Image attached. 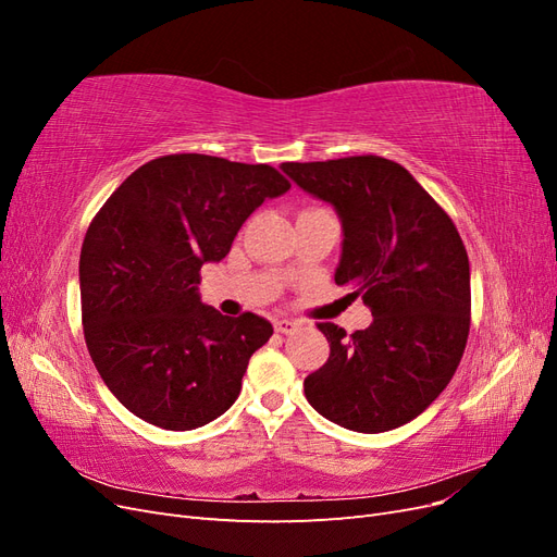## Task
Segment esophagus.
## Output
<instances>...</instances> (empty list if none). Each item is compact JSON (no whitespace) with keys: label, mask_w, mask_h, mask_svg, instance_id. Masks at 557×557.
Segmentation results:
<instances>
[{"label":"esophagus","mask_w":557,"mask_h":557,"mask_svg":"<svg viewBox=\"0 0 557 557\" xmlns=\"http://www.w3.org/2000/svg\"><path fill=\"white\" fill-rule=\"evenodd\" d=\"M274 327L281 334H293L299 327V323H297V320H290V318H276L274 320Z\"/></svg>","instance_id":"1"}]
</instances>
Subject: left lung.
<instances>
[{
    "label": "left lung",
    "mask_w": 557,
    "mask_h": 557,
    "mask_svg": "<svg viewBox=\"0 0 557 557\" xmlns=\"http://www.w3.org/2000/svg\"><path fill=\"white\" fill-rule=\"evenodd\" d=\"M301 190L330 201L344 248L334 283L362 297L374 323H318L330 358L305 379L311 407L346 430L376 434L444 393L469 336V258L450 215L401 164L379 156L283 162Z\"/></svg>",
    "instance_id": "8db88e82"
}]
</instances>
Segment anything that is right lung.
Segmentation results:
<instances>
[{"instance_id": "1", "label": "right lung", "mask_w": 557, "mask_h": 557, "mask_svg": "<svg viewBox=\"0 0 557 557\" xmlns=\"http://www.w3.org/2000/svg\"><path fill=\"white\" fill-rule=\"evenodd\" d=\"M288 188L269 164L176 153L141 164L92 218L78 262L83 334L127 411L185 432L239 397L248 360L274 327L199 301V272L227 256L267 197Z\"/></svg>"}]
</instances>
